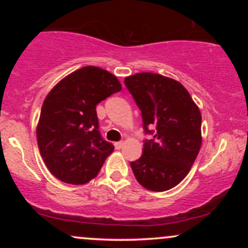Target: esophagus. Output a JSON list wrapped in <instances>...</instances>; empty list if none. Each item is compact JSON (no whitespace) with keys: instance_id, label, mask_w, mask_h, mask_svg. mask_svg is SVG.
<instances>
[{"instance_id":"34e87169","label":"esophagus","mask_w":248,"mask_h":248,"mask_svg":"<svg viewBox=\"0 0 248 248\" xmlns=\"http://www.w3.org/2000/svg\"><path fill=\"white\" fill-rule=\"evenodd\" d=\"M124 142H122V141H120V142H115V143H114V147L116 148V149H121V148L122 147H124Z\"/></svg>"}]
</instances>
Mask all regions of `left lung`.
Returning <instances> with one entry per match:
<instances>
[{"label": "left lung", "instance_id": "8db88e82", "mask_svg": "<svg viewBox=\"0 0 248 248\" xmlns=\"http://www.w3.org/2000/svg\"><path fill=\"white\" fill-rule=\"evenodd\" d=\"M124 84L141 109L146 133L143 154L130 163L134 176L152 191H167L189 173L202 146V114L181 82L157 73H136ZM154 125L156 132L147 129Z\"/></svg>", "mask_w": 248, "mask_h": 248}]
</instances>
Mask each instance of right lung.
Returning <instances> with one entry per match:
<instances>
[{
  "instance_id": "1",
  "label": "right lung",
  "mask_w": 248,
  "mask_h": 248,
  "mask_svg": "<svg viewBox=\"0 0 248 248\" xmlns=\"http://www.w3.org/2000/svg\"><path fill=\"white\" fill-rule=\"evenodd\" d=\"M114 75L85 66L62 78L43 102L36 128L45 166L67 184H85L96 177L114 147L99 133L95 107L120 92Z\"/></svg>"
}]
</instances>
